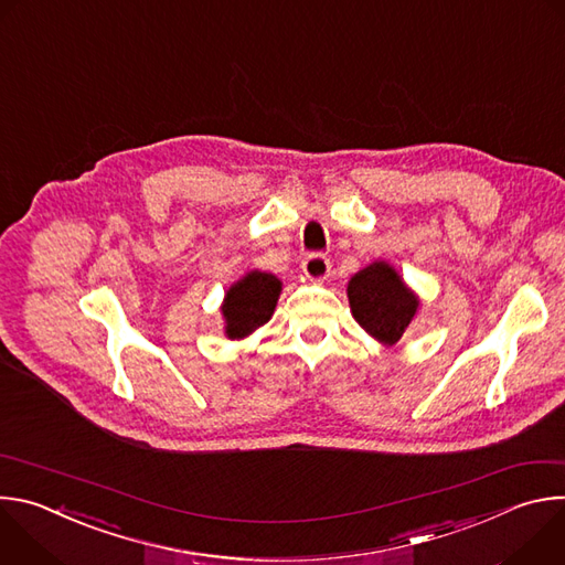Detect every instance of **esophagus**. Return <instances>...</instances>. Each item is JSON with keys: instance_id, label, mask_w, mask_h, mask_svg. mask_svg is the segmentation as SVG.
Segmentation results:
<instances>
[{"instance_id": "esophagus-1", "label": "esophagus", "mask_w": 565, "mask_h": 565, "mask_svg": "<svg viewBox=\"0 0 565 565\" xmlns=\"http://www.w3.org/2000/svg\"><path fill=\"white\" fill-rule=\"evenodd\" d=\"M301 270L310 281H324L331 275V262L324 255H308L301 262Z\"/></svg>"}]
</instances>
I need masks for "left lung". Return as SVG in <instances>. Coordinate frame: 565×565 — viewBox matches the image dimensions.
<instances>
[{"label": "left lung", "instance_id": "obj_1", "mask_svg": "<svg viewBox=\"0 0 565 565\" xmlns=\"http://www.w3.org/2000/svg\"><path fill=\"white\" fill-rule=\"evenodd\" d=\"M358 324L380 344L393 347L412 327L420 299L386 262H373L347 286Z\"/></svg>", "mask_w": 565, "mask_h": 565}]
</instances>
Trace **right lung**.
<instances>
[{
  "label": "right lung",
  "mask_w": 565,
  "mask_h": 565,
  "mask_svg": "<svg viewBox=\"0 0 565 565\" xmlns=\"http://www.w3.org/2000/svg\"><path fill=\"white\" fill-rule=\"evenodd\" d=\"M281 295V281L273 273L250 270L234 281L223 297L221 315L227 340H244L273 317Z\"/></svg>",
  "instance_id": "obj_1"
}]
</instances>
